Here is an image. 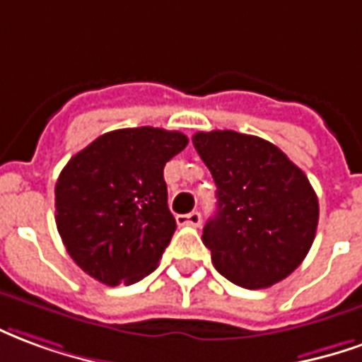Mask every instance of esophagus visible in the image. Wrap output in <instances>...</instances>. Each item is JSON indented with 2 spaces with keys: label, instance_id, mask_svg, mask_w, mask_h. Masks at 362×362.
Returning <instances> with one entry per match:
<instances>
[{
  "label": "esophagus",
  "instance_id": "obj_1",
  "mask_svg": "<svg viewBox=\"0 0 362 362\" xmlns=\"http://www.w3.org/2000/svg\"><path fill=\"white\" fill-rule=\"evenodd\" d=\"M202 218H201V212H189V214H179L177 216V224L179 226H193V228H199L201 226Z\"/></svg>",
  "mask_w": 362,
  "mask_h": 362
}]
</instances>
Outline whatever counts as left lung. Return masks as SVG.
Listing matches in <instances>:
<instances>
[{"label":"left lung","instance_id":"left-lung-1","mask_svg":"<svg viewBox=\"0 0 362 362\" xmlns=\"http://www.w3.org/2000/svg\"><path fill=\"white\" fill-rule=\"evenodd\" d=\"M194 150L216 183L218 210L202 243L222 276L267 288L291 275L316 238L317 197L304 171L263 138L197 132Z\"/></svg>","mask_w":362,"mask_h":362}]
</instances>
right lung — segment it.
I'll list each match as a JSON object with an SVG mask.
<instances>
[{
  "mask_svg": "<svg viewBox=\"0 0 362 362\" xmlns=\"http://www.w3.org/2000/svg\"><path fill=\"white\" fill-rule=\"evenodd\" d=\"M177 130L140 127L99 136L56 181V226L70 257L99 283L132 284L150 275L171 242L163 168L185 150Z\"/></svg>",
  "mask_w": 362,
  "mask_h": 362,
  "instance_id": "obj_1",
  "label": "right lung"
}]
</instances>
